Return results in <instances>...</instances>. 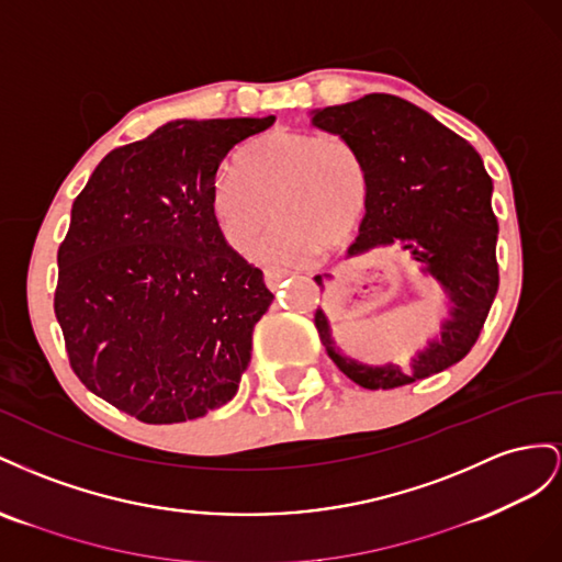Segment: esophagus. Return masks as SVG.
Wrapping results in <instances>:
<instances>
[{
  "mask_svg": "<svg viewBox=\"0 0 562 562\" xmlns=\"http://www.w3.org/2000/svg\"><path fill=\"white\" fill-rule=\"evenodd\" d=\"M290 276V270H284V268H266L263 270V280H266V284L270 286V290H278L280 286V282Z\"/></svg>",
  "mask_w": 562,
  "mask_h": 562,
  "instance_id": "esophagus-1",
  "label": "esophagus"
}]
</instances>
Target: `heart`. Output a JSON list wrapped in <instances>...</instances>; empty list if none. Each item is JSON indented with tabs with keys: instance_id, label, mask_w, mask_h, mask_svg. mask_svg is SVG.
I'll list each match as a JSON object with an SVG mask.
<instances>
[{
	"instance_id": "heart-1",
	"label": "heart",
	"mask_w": 562,
	"mask_h": 562,
	"mask_svg": "<svg viewBox=\"0 0 562 562\" xmlns=\"http://www.w3.org/2000/svg\"><path fill=\"white\" fill-rule=\"evenodd\" d=\"M237 173H218L212 214L226 245L249 251L272 214L280 221L263 243L278 263L308 261L339 247L358 226L367 173L341 136L276 130L249 140L235 157Z\"/></svg>"
}]
</instances>
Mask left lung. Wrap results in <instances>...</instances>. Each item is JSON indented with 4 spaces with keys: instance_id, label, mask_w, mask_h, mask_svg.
Here are the masks:
<instances>
[{
    "instance_id": "obj_1",
    "label": "left lung",
    "mask_w": 562,
    "mask_h": 562,
    "mask_svg": "<svg viewBox=\"0 0 562 562\" xmlns=\"http://www.w3.org/2000/svg\"><path fill=\"white\" fill-rule=\"evenodd\" d=\"M317 130L346 138L367 173L360 235L346 259L400 247L438 280L450 301L440 336L409 367L364 364L334 346L329 323L315 311L319 341L334 364L358 386L389 391L438 374L469 356L499 290L492 179L483 157L426 110L391 93H367L344 105L313 110ZM329 272L315 276L325 290Z\"/></svg>"
}]
</instances>
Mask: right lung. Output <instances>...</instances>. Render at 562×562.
I'll return each instance as SVG.
<instances>
[{"mask_svg":"<svg viewBox=\"0 0 562 562\" xmlns=\"http://www.w3.org/2000/svg\"><path fill=\"white\" fill-rule=\"evenodd\" d=\"M272 122H167L108 153L72 204L54 296L70 367L143 424L223 407L251 360L272 294L221 237L212 186L237 143Z\"/></svg>","mask_w":562,"mask_h":562,"instance_id":"right-lung-1","label":"right lung"}]
</instances>
